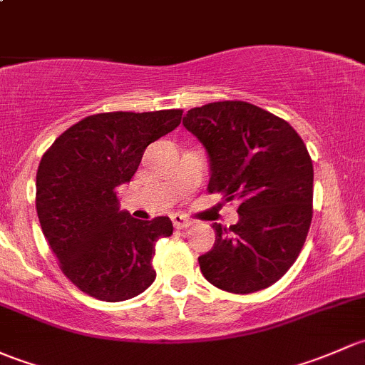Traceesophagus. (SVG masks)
I'll return each instance as SVG.
<instances>
[{"mask_svg": "<svg viewBox=\"0 0 365 365\" xmlns=\"http://www.w3.org/2000/svg\"><path fill=\"white\" fill-rule=\"evenodd\" d=\"M172 223H174V228H186V227H190L193 221L187 220V217L182 216V214L175 212V214H172Z\"/></svg>", "mask_w": 365, "mask_h": 365, "instance_id": "34e87169", "label": "esophagus"}]
</instances>
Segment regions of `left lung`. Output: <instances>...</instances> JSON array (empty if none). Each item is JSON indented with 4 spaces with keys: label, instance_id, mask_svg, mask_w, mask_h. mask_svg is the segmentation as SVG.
I'll list each match as a JSON object with an SVG mask.
<instances>
[{
    "label": "left lung",
    "instance_id": "8db88e82",
    "mask_svg": "<svg viewBox=\"0 0 365 365\" xmlns=\"http://www.w3.org/2000/svg\"><path fill=\"white\" fill-rule=\"evenodd\" d=\"M182 125L207 149L209 193L239 202V221L214 223L216 242L198 257L205 279L253 294L295 264L313 220V161L284 119L253 103L214 101L187 110Z\"/></svg>",
    "mask_w": 365,
    "mask_h": 365
}]
</instances>
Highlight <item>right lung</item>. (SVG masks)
<instances>
[{
    "label": "right lung",
    "instance_id": "right-lung-1",
    "mask_svg": "<svg viewBox=\"0 0 365 365\" xmlns=\"http://www.w3.org/2000/svg\"><path fill=\"white\" fill-rule=\"evenodd\" d=\"M181 108L103 112L63 131L36 172V214L59 269L84 294L121 302L149 288L167 216L135 220L115 190L137 172L145 148L179 126Z\"/></svg>",
    "mask_w": 365,
    "mask_h": 365
}]
</instances>
